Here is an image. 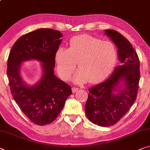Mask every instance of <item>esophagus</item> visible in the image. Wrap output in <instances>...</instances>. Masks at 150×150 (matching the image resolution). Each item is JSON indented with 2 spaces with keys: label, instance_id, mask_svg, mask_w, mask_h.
Here are the masks:
<instances>
[{
  "label": "esophagus",
  "instance_id": "obj_1",
  "mask_svg": "<svg viewBox=\"0 0 150 150\" xmlns=\"http://www.w3.org/2000/svg\"><path fill=\"white\" fill-rule=\"evenodd\" d=\"M71 90H72V92L74 93L76 92H77L78 91H79V88H76V87H73L71 88Z\"/></svg>",
  "mask_w": 150,
  "mask_h": 150
}]
</instances>
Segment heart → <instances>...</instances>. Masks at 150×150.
<instances>
[{"instance_id":"heart-1","label":"heart","mask_w":150,"mask_h":150,"mask_svg":"<svg viewBox=\"0 0 150 150\" xmlns=\"http://www.w3.org/2000/svg\"><path fill=\"white\" fill-rule=\"evenodd\" d=\"M116 58L113 43L88 34L71 38L68 48L60 47L55 53L56 70L64 80L70 79L77 62L80 70L74 77L76 83L101 81L111 72Z\"/></svg>"}]
</instances>
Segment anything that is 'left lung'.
Wrapping results in <instances>:
<instances>
[{
  "instance_id": "obj_1",
  "label": "left lung",
  "mask_w": 150,
  "mask_h": 150,
  "mask_svg": "<svg viewBox=\"0 0 150 150\" xmlns=\"http://www.w3.org/2000/svg\"><path fill=\"white\" fill-rule=\"evenodd\" d=\"M105 34L116 45L122 66L116 67L105 81L88 89L86 115L101 127L114 125L127 114L136 100L140 80L139 59L131 42L116 30H105ZM121 81L125 88L117 90ZM116 90L119 93H115Z\"/></svg>"
}]
</instances>
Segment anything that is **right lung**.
<instances>
[{
    "label": "right lung",
    "instance_id": "right-lung-1",
    "mask_svg": "<svg viewBox=\"0 0 150 150\" xmlns=\"http://www.w3.org/2000/svg\"><path fill=\"white\" fill-rule=\"evenodd\" d=\"M63 36L58 30L40 28L21 36L11 49L6 74L12 96L20 110L39 126L53 122L72 94L71 86L54 74L55 53ZM30 59L42 62L43 77L34 86L24 84L20 74L21 63Z\"/></svg>",
    "mask_w": 150,
    "mask_h": 150
}]
</instances>
